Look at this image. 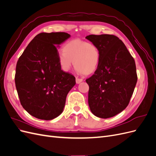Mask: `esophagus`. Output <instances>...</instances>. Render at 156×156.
Segmentation results:
<instances>
[{
    "label": "esophagus",
    "instance_id": "esophagus-1",
    "mask_svg": "<svg viewBox=\"0 0 156 156\" xmlns=\"http://www.w3.org/2000/svg\"><path fill=\"white\" fill-rule=\"evenodd\" d=\"M82 81H83V79L76 77V83L77 84H79L80 83H81Z\"/></svg>",
    "mask_w": 156,
    "mask_h": 156
}]
</instances>
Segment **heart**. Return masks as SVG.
Wrapping results in <instances>:
<instances>
[{"mask_svg":"<svg viewBox=\"0 0 156 156\" xmlns=\"http://www.w3.org/2000/svg\"><path fill=\"white\" fill-rule=\"evenodd\" d=\"M100 53L98 47L91 42L75 39L68 41L58 55L61 68L68 72L73 64L79 72L92 73L98 67Z\"/></svg>","mask_w":156,"mask_h":156,"instance_id":"1","label":"heart"}]
</instances>
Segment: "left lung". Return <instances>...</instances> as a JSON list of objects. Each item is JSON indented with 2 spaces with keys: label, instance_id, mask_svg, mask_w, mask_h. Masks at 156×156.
<instances>
[{
  "label": "left lung",
  "instance_id": "8db88e82",
  "mask_svg": "<svg viewBox=\"0 0 156 156\" xmlns=\"http://www.w3.org/2000/svg\"><path fill=\"white\" fill-rule=\"evenodd\" d=\"M100 53L95 72L86 79L88 105L101 119L114 116L128 105L137 81L135 60L119 37L111 34L89 35Z\"/></svg>",
  "mask_w": 156,
  "mask_h": 156
}]
</instances>
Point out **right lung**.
I'll list each match as a JSON object with an SVG mask.
<instances>
[{
  "label": "right lung",
  "instance_id": "1",
  "mask_svg": "<svg viewBox=\"0 0 156 156\" xmlns=\"http://www.w3.org/2000/svg\"><path fill=\"white\" fill-rule=\"evenodd\" d=\"M69 37L61 32L40 33L17 62L15 83L21 104L38 119L50 120L59 116L76 83L73 75L61 69L56 48Z\"/></svg>",
  "mask_w": 156,
  "mask_h": 156
}]
</instances>
